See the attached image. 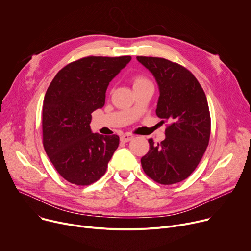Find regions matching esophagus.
<instances>
[{
	"mask_svg": "<svg viewBox=\"0 0 251 251\" xmlns=\"http://www.w3.org/2000/svg\"><path fill=\"white\" fill-rule=\"evenodd\" d=\"M133 138H134V136L131 135V134H123V135H121L120 140H121L122 142H129V141H131Z\"/></svg>",
	"mask_w": 251,
	"mask_h": 251,
	"instance_id": "34e87169",
	"label": "esophagus"
}]
</instances>
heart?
<instances>
[{
  "label": "heart",
  "instance_id": "b5f03b06",
  "mask_svg": "<svg viewBox=\"0 0 251 251\" xmlns=\"http://www.w3.org/2000/svg\"><path fill=\"white\" fill-rule=\"evenodd\" d=\"M147 82H150L148 79L142 77V76H136L134 77L133 79V84L134 86H137V85H141V84H144V83H147Z\"/></svg>",
  "mask_w": 251,
  "mask_h": 251
}]
</instances>
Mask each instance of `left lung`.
I'll return each instance as SVG.
<instances>
[{
    "label": "left lung",
    "mask_w": 251,
    "mask_h": 251,
    "mask_svg": "<svg viewBox=\"0 0 251 251\" xmlns=\"http://www.w3.org/2000/svg\"><path fill=\"white\" fill-rule=\"evenodd\" d=\"M137 60L157 81V116L171 123L164 141L155 145L149 139L142 168L159 184L182 182L195 171L208 145L210 115L205 94L194 75L180 64L161 57L137 56Z\"/></svg>",
    "instance_id": "8db88e82"
}]
</instances>
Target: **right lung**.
<instances>
[{
    "instance_id": "1",
    "label": "right lung",
    "mask_w": 251,
    "mask_h": 251,
    "mask_svg": "<svg viewBox=\"0 0 251 251\" xmlns=\"http://www.w3.org/2000/svg\"><path fill=\"white\" fill-rule=\"evenodd\" d=\"M131 56H87L60 69L43 105V142L58 174L71 184L90 185L105 174L119 145L117 135L92 133L91 113L102 108L109 82Z\"/></svg>"
}]
</instances>
